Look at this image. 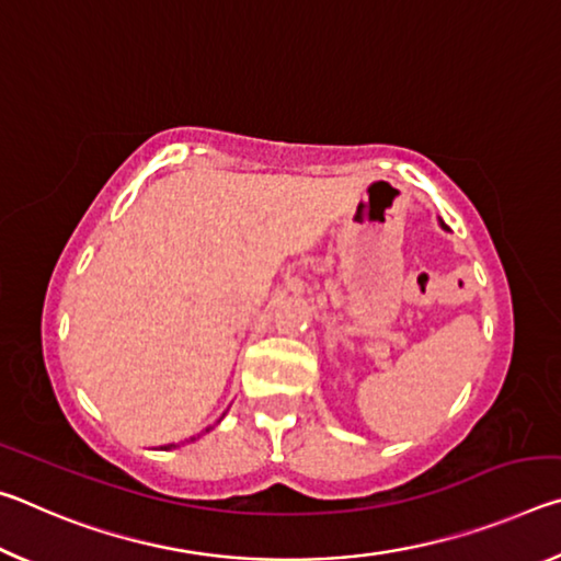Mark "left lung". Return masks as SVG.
Returning <instances> with one entry per match:
<instances>
[{
	"label": "left lung",
	"instance_id": "obj_1",
	"mask_svg": "<svg viewBox=\"0 0 561 561\" xmlns=\"http://www.w3.org/2000/svg\"><path fill=\"white\" fill-rule=\"evenodd\" d=\"M443 227H445V225H443Z\"/></svg>",
	"mask_w": 561,
	"mask_h": 561
}]
</instances>
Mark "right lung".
I'll use <instances>...</instances> for the list:
<instances>
[{"label":"right lung","instance_id":"obj_1","mask_svg":"<svg viewBox=\"0 0 561 561\" xmlns=\"http://www.w3.org/2000/svg\"><path fill=\"white\" fill-rule=\"evenodd\" d=\"M193 440V438H190ZM170 448H178V443H170V445H165V450H170Z\"/></svg>","mask_w":561,"mask_h":561}]
</instances>
